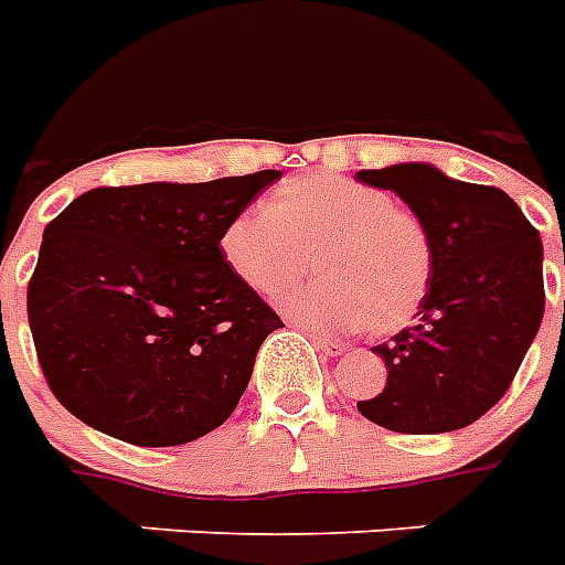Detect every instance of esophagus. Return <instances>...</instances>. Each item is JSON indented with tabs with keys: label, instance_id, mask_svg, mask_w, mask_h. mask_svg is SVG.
<instances>
[{
	"label": "esophagus",
	"instance_id": "34e87169",
	"mask_svg": "<svg viewBox=\"0 0 565 565\" xmlns=\"http://www.w3.org/2000/svg\"><path fill=\"white\" fill-rule=\"evenodd\" d=\"M313 345L319 348L322 354H328V356H342V354H345V345H342L339 339L319 337V333H316V337H313Z\"/></svg>",
	"mask_w": 565,
	"mask_h": 565
}]
</instances>
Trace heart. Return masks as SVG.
Here are the masks:
<instances>
[{
    "instance_id": "b5f03b06",
    "label": "heart",
    "mask_w": 565,
    "mask_h": 565,
    "mask_svg": "<svg viewBox=\"0 0 565 565\" xmlns=\"http://www.w3.org/2000/svg\"><path fill=\"white\" fill-rule=\"evenodd\" d=\"M228 269L258 296H278L310 267L319 278L290 292L281 310L319 333L369 322L392 333L420 307L433 252L412 211L380 188L345 177L284 182L267 209L243 211L220 237Z\"/></svg>"
}]
</instances>
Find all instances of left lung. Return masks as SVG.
Listing matches in <instances>:
<instances>
[{
	"mask_svg": "<svg viewBox=\"0 0 565 565\" xmlns=\"http://www.w3.org/2000/svg\"><path fill=\"white\" fill-rule=\"evenodd\" d=\"M356 179L401 196L433 252L415 324L371 348L386 362V386L356 409L392 433L465 429L502 401L543 322L540 232L505 191L435 164H388Z\"/></svg>",
	"mask_w": 565,
	"mask_h": 565,
	"instance_id": "1",
	"label": "left lung"
}]
</instances>
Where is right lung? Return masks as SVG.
Listing matches in <instances>:
<instances>
[{"label":"right lung","mask_w":565,"mask_h":565,"mask_svg":"<svg viewBox=\"0 0 565 565\" xmlns=\"http://www.w3.org/2000/svg\"><path fill=\"white\" fill-rule=\"evenodd\" d=\"M281 171L92 188L45 226L29 324L54 397L92 429L177 447L235 412L273 307L220 237Z\"/></svg>","instance_id":"add662e5"}]
</instances>
